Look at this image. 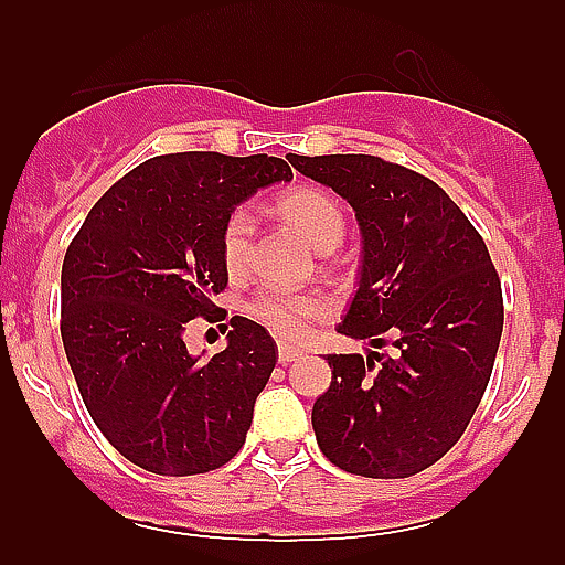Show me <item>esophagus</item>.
Returning <instances> with one entry per match:
<instances>
[{"label": "esophagus", "instance_id": "obj_1", "mask_svg": "<svg viewBox=\"0 0 565 565\" xmlns=\"http://www.w3.org/2000/svg\"><path fill=\"white\" fill-rule=\"evenodd\" d=\"M300 355H303V352L295 350V347H287V344L278 347V363H292V361H298Z\"/></svg>", "mask_w": 565, "mask_h": 565}]
</instances>
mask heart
<instances>
[{
	"instance_id": "1",
	"label": "heart",
	"mask_w": 565,
	"mask_h": 565,
	"mask_svg": "<svg viewBox=\"0 0 565 565\" xmlns=\"http://www.w3.org/2000/svg\"><path fill=\"white\" fill-rule=\"evenodd\" d=\"M276 210L317 250H333L344 237V210L322 188H292L276 199ZM250 230H254V221L246 210L230 213L221 226L218 250L230 273H241L246 267ZM246 315L276 339L300 341L309 335L311 324L333 315V303L319 292H289V289L267 287L248 300Z\"/></svg>"
}]
</instances>
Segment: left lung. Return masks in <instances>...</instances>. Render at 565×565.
<instances>
[{
	"label": "left lung",
	"instance_id": "8db88e82",
	"mask_svg": "<svg viewBox=\"0 0 565 565\" xmlns=\"http://www.w3.org/2000/svg\"><path fill=\"white\" fill-rule=\"evenodd\" d=\"M333 188L363 235L361 281L339 333L391 355H328L330 388L311 424L335 467L407 478L446 457L481 404L503 289L483 237L429 177L377 156H287Z\"/></svg>",
	"mask_w": 565,
	"mask_h": 565
}]
</instances>
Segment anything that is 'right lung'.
I'll list each match as a JSON object with an SVG mask.
<instances>
[{
	"label": "right lung",
	"mask_w": 565,
	"mask_h": 565,
	"mask_svg": "<svg viewBox=\"0 0 565 565\" xmlns=\"http://www.w3.org/2000/svg\"><path fill=\"white\" fill-rule=\"evenodd\" d=\"M278 180H292V169L270 156H156L108 188L67 246V363L95 426L145 470L210 472L246 443L276 341L254 319L232 317L226 350L193 358L182 333L196 317L218 319L226 215Z\"/></svg>",
	"instance_id": "add662e5"
}]
</instances>
